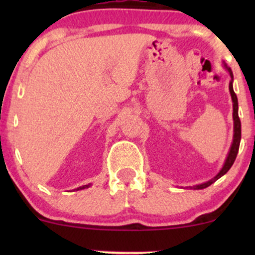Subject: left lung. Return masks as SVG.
<instances>
[{"label": "left lung", "mask_w": 255, "mask_h": 255, "mask_svg": "<svg viewBox=\"0 0 255 255\" xmlns=\"http://www.w3.org/2000/svg\"><path fill=\"white\" fill-rule=\"evenodd\" d=\"M224 67H225V69L229 72V74L231 77V81L229 83V91H230V95H231V99H233V119H234L233 144H231L230 151H229V153H228V157H227V159H225V163H224L223 168L221 169V171H219L218 174L212 178V180L207 181V182L201 183V184H197V186L189 187V188H192V189H204V188H206V187H209L210 184H212L213 182H215L216 180H218L219 177H222L223 175L227 174V172L229 171V169L231 168V165H233L234 162H235L236 156H238L239 147H240V141H241V121H240V118H239V103H238V97H236L235 92H234V89H233V80H234V79H233L234 78L233 72H231V69L225 63H224Z\"/></svg>", "instance_id": "1"}]
</instances>
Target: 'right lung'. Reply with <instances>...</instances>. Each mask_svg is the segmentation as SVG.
Wrapping results in <instances>:
<instances>
[{"label":"right lung","instance_id":"add662e5","mask_svg":"<svg viewBox=\"0 0 255 255\" xmlns=\"http://www.w3.org/2000/svg\"><path fill=\"white\" fill-rule=\"evenodd\" d=\"M90 186H91V184H85V186H83V187H79V188L77 189V191H79V189H85V188H89Z\"/></svg>","mask_w":255,"mask_h":255}]
</instances>
